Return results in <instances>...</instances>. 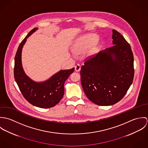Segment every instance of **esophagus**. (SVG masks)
Listing matches in <instances>:
<instances>
[{"label":"esophagus","instance_id":"obj_1","mask_svg":"<svg viewBox=\"0 0 148 148\" xmlns=\"http://www.w3.org/2000/svg\"><path fill=\"white\" fill-rule=\"evenodd\" d=\"M75 71L76 72H79L80 71V69H81V66L79 64H77L75 66Z\"/></svg>","mask_w":148,"mask_h":148}]
</instances>
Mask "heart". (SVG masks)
Returning <instances> with one entry per match:
<instances>
[{
	"mask_svg": "<svg viewBox=\"0 0 148 148\" xmlns=\"http://www.w3.org/2000/svg\"><path fill=\"white\" fill-rule=\"evenodd\" d=\"M99 40L98 37L93 34H85L80 36L73 45L72 49L75 53L77 54H81L84 53L90 47L97 42ZM95 49L92 48L90 49L89 53L94 52Z\"/></svg>",
	"mask_w": 148,
	"mask_h": 148,
	"instance_id": "heart-1",
	"label": "heart"
}]
</instances>
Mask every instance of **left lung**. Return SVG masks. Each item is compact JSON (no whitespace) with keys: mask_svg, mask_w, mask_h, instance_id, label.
I'll return each mask as SVG.
<instances>
[{"mask_svg":"<svg viewBox=\"0 0 148 148\" xmlns=\"http://www.w3.org/2000/svg\"><path fill=\"white\" fill-rule=\"evenodd\" d=\"M113 46L99 52L81 68V83L89 100L101 106L113 105L127 93L134 77V58L130 44L112 31Z\"/></svg>","mask_w":148,"mask_h":148,"instance_id":"1","label":"left lung"}]
</instances>
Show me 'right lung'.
Masks as SVG:
<instances>
[{
	"instance_id": "add662e5",
	"label": "right lung",
	"mask_w": 148,
	"mask_h": 148,
	"mask_svg": "<svg viewBox=\"0 0 148 148\" xmlns=\"http://www.w3.org/2000/svg\"><path fill=\"white\" fill-rule=\"evenodd\" d=\"M38 28L31 30L20 44L15 57L14 77L23 96L33 106L41 108H49L58 104L63 97L64 83L75 68L60 70L49 79L36 82L24 72L21 63V52L27 39Z\"/></svg>"
}]
</instances>
